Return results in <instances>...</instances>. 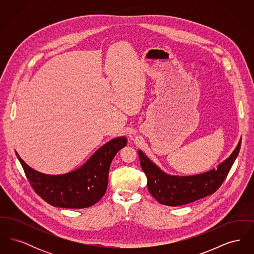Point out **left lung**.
<instances>
[{
    "label": "left lung",
    "instance_id": "8db88e82",
    "mask_svg": "<svg viewBox=\"0 0 254 254\" xmlns=\"http://www.w3.org/2000/svg\"><path fill=\"white\" fill-rule=\"evenodd\" d=\"M241 140L229 157L220 163L216 169L192 175H173L165 172L155 163L138 150L141 168L147 178V189L162 205L178 206L214 193L227 177L236 160Z\"/></svg>",
    "mask_w": 254,
    "mask_h": 254
}]
</instances>
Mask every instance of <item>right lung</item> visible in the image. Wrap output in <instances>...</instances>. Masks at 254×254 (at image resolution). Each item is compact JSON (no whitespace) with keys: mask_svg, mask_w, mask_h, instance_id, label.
<instances>
[{"mask_svg":"<svg viewBox=\"0 0 254 254\" xmlns=\"http://www.w3.org/2000/svg\"><path fill=\"white\" fill-rule=\"evenodd\" d=\"M127 144L126 136L113 138L97 149L81 167L63 174L40 172L15 152L31 187L43 200L57 207L85 208L96 204L106 193L110 164Z\"/></svg>","mask_w":254,"mask_h":254,"instance_id":"obj_1","label":"right lung"}]
</instances>
